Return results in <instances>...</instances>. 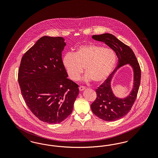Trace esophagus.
<instances>
[{
  "label": "esophagus",
  "mask_w": 158,
  "mask_h": 158,
  "mask_svg": "<svg viewBox=\"0 0 158 158\" xmlns=\"http://www.w3.org/2000/svg\"><path fill=\"white\" fill-rule=\"evenodd\" d=\"M85 89H86V88L85 86H81L79 88V89L80 91H83V90H85Z\"/></svg>",
  "instance_id": "obj_1"
}]
</instances>
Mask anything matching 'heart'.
<instances>
[{"label": "heart", "instance_id": "1", "mask_svg": "<svg viewBox=\"0 0 158 158\" xmlns=\"http://www.w3.org/2000/svg\"><path fill=\"white\" fill-rule=\"evenodd\" d=\"M117 60V56L112 50L90 44L79 47L75 54H66L63 64L72 80H78L85 68V79L99 83L103 82L110 75Z\"/></svg>", "mask_w": 158, "mask_h": 158}]
</instances>
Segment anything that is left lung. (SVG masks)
<instances>
[{
	"instance_id": "1",
	"label": "left lung",
	"mask_w": 158,
	"mask_h": 158,
	"mask_svg": "<svg viewBox=\"0 0 158 158\" xmlns=\"http://www.w3.org/2000/svg\"><path fill=\"white\" fill-rule=\"evenodd\" d=\"M92 38L105 43L115 52L118 64L115 70L96 89L97 98L90 105L93 113L102 120L115 121L127 114L135 102L141 80V69L131 48L111 34L94 35ZM128 63L134 70V86L131 94L124 99L115 98L110 88L113 73L121 66Z\"/></svg>"
}]
</instances>
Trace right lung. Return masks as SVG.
I'll use <instances>...</instances> for the list:
<instances>
[{"instance_id":"add662e5","label":"right lung","mask_w":158,"mask_h":158,"mask_svg":"<svg viewBox=\"0 0 158 158\" xmlns=\"http://www.w3.org/2000/svg\"><path fill=\"white\" fill-rule=\"evenodd\" d=\"M61 37L43 36L23 54L18 70L23 98L39 120L56 124L72 113L79 86L69 79L61 52Z\"/></svg>"}]
</instances>
